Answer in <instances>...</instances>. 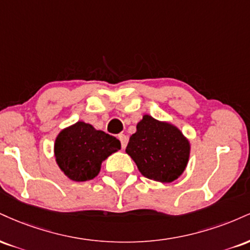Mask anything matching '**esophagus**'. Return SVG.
Returning a JSON list of instances; mask_svg holds the SVG:
<instances>
[{"mask_svg":"<svg viewBox=\"0 0 250 250\" xmlns=\"http://www.w3.org/2000/svg\"><path fill=\"white\" fill-rule=\"evenodd\" d=\"M119 140H120V142H121V147H122V149H125V147H127L128 137L125 136V134H120V135H119Z\"/></svg>","mask_w":250,"mask_h":250,"instance_id":"1","label":"esophagus"}]
</instances>
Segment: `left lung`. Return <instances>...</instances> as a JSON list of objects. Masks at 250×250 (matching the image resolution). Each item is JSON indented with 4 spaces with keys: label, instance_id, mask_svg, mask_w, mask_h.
<instances>
[{
    "label": "left lung",
    "instance_id": "1",
    "mask_svg": "<svg viewBox=\"0 0 250 250\" xmlns=\"http://www.w3.org/2000/svg\"><path fill=\"white\" fill-rule=\"evenodd\" d=\"M140 173L159 182H173L185 171L190 143L179 128L145 115L125 148Z\"/></svg>",
    "mask_w": 250,
    "mask_h": 250
}]
</instances>
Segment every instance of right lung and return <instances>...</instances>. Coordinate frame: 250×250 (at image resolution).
Returning <instances> with one entry per match:
<instances>
[{
  "mask_svg": "<svg viewBox=\"0 0 250 250\" xmlns=\"http://www.w3.org/2000/svg\"><path fill=\"white\" fill-rule=\"evenodd\" d=\"M119 149L121 143L116 137L79 121L57 135L54 153L65 176L83 182L97 176L102 162Z\"/></svg>",
  "mask_w": 250,
  "mask_h": 250,
  "instance_id": "obj_1",
  "label": "right lung"
}]
</instances>
